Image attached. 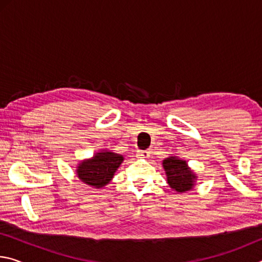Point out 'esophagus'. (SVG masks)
Wrapping results in <instances>:
<instances>
[{"label": "esophagus", "mask_w": 262, "mask_h": 262, "mask_svg": "<svg viewBox=\"0 0 262 262\" xmlns=\"http://www.w3.org/2000/svg\"><path fill=\"white\" fill-rule=\"evenodd\" d=\"M149 155H150V152L148 151V150H139V151H137V156L139 157L147 158V157H149Z\"/></svg>", "instance_id": "34e87169"}]
</instances>
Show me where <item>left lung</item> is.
<instances>
[{"label": "left lung", "instance_id": "8db88e82", "mask_svg": "<svg viewBox=\"0 0 262 262\" xmlns=\"http://www.w3.org/2000/svg\"><path fill=\"white\" fill-rule=\"evenodd\" d=\"M163 166L167 176V183L171 188L179 193L192 189L195 174L189 170L187 164L183 159L170 157L163 161Z\"/></svg>", "mask_w": 262, "mask_h": 262}]
</instances>
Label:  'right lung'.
I'll use <instances>...</instances> for the list:
<instances>
[{"instance_id": "right-lung-1", "label": "right lung", "mask_w": 262, "mask_h": 262, "mask_svg": "<svg viewBox=\"0 0 262 262\" xmlns=\"http://www.w3.org/2000/svg\"><path fill=\"white\" fill-rule=\"evenodd\" d=\"M122 161L121 155L110 151L98 152L92 159L79 164L77 168L78 178L94 187H103L113 178L114 172Z\"/></svg>"}]
</instances>
